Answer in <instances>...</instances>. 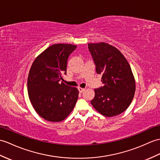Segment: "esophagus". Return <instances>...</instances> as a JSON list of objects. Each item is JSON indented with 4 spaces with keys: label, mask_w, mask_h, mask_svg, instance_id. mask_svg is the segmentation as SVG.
<instances>
[{
    "label": "esophagus",
    "mask_w": 160,
    "mask_h": 160,
    "mask_svg": "<svg viewBox=\"0 0 160 160\" xmlns=\"http://www.w3.org/2000/svg\"><path fill=\"white\" fill-rule=\"evenodd\" d=\"M78 89L79 92H81V93H82V92H83L84 91V90H85V88H81V87H78Z\"/></svg>",
    "instance_id": "34e87169"
}]
</instances>
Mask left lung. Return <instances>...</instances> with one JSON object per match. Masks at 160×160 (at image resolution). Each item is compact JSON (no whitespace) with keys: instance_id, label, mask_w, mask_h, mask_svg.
I'll return each instance as SVG.
<instances>
[{"instance_id":"8db88e82","label":"left lung","mask_w":160,"mask_h":160,"mask_svg":"<svg viewBox=\"0 0 160 160\" xmlns=\"http://www.w3.org/2000/svg\"><path fill=\"white\" fill-rule=\"evenodd\" d=\"M103 86L95 89L91 104L107 117L123 112L132 103L136 82L128 61L117 48L105 42L88 44Z\"/></svg>"}]
</instances>
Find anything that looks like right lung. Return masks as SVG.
Listing matches in <instances>:
<instances>
[{"mask_svg":"<svg viewBox=\"0 0 160 160\" xmlns=\"http://www.w3.org/2000/svg\"><path fill=\"white\" fill-rule=\"evenodd\" d=\"M77 46L57 43L48 47L36 57L30 69L28 94L36 112L44 119L61 122L72 112L79 92L59 81L66 74L69 54Z\"/></svg>","mask_w":160,"mask_h":160,"instance_id":"add662e5","label":"right lung"}]
</instances>
